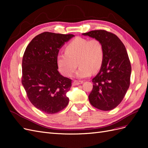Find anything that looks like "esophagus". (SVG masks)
Segmentation results:
<instances>
[{
  "label": "esophagus",
  "instance_id": "34e87169",
  "mask_svg": "<svg viewBox=\"0 0 148 148\" xmlns=\"http://www.w3.org/2000/svg\"><path fill=\"white\" fill-rule=\"evenodd\" d=\"M83 83V81H77V80H75L73 82L72 84L73 85H79Z\"/></svg>",
  "mask_w": 148,
  "mask_h": 148
}]
</instances>
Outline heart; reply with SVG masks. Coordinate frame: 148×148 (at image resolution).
Wrapping results in <instances>:
<instances>
[{
    "label": "heart",
    "mask_w": 148,
    "mask_h": 148,
    "mask_svg": "<svg viewBox=\"0 0 148 148\" xmlns=\"http://www.w3.org/2000/svg\"><path fill=\"white\" fill-rule=\"evenodd\" d=\"M104 59V49L99 40H88L76 38L65 47V52L57 57V64L61 73L70 77L79 65L75 73L78 78H86L93 72H97L102 67Z\"/></svg>",
    "instance_id": "1"
}]
</instances>
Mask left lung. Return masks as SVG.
I'll return each instance as SVG.
<instances>
[{
  "mask_svg": "<svg viewBox=\"0 0 148 148\" xmlns=\"http://www.w3.org/2000/svg\"><path fill=\"white\" fill-rule=\"evenodd\" d=\"M82 34L99 40L104 49L102 67L92 80L89 102L101 110H112L122 102L130 83L132 68L126 48L117 36L105 30Z\"/></svg>",
  "mask_w": 148,
  "mask_h": 148,
  "instance_id": "left-lung-1",
  "label": "left lung"
}]
</instances>
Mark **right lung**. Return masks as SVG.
I'll list each match as a JSON object with an SVG mask.
<instances>
[{
	"mask_svg": "<svg viewBox=\"0 0 148 148\" xmlns=\"http://www.w3.org/2000/svg\"><path fill=\"white\" fill-rule=\"evenodd\" d=\"M74 36L44 32L34 37L25 51L22 84L31 104L46 114L59 112L69 102L66 92L71 80L59 72L57 57L65 42Z\"/></svg>",
	"mask_w": 148,
	"mask_h": 148,
	"instance_id": "1",
	"label": "right lung"
}]
</instances>
